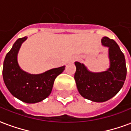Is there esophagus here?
I'll list each match as a JSON object with an SVG mask.
<instances>
[{
  "label": "esophagus",
  "instance_id": "obj_1",
  "mask_svg": "<svg viewBox=\"0 0 131 131\" xmlns=\"http://www.w3.org/2000/svg\"><path fill=\"white\" fill-rule=\"evenodd\" d=\"M78 59V57H75L73 58V61H75V60H76Z\"/></svg>",
  "mask_w": 131,
  "mask_h": 131
}]
</instances>
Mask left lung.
<instances>
[{
  "instance_id": "left-lung-1",
  "label": "left lung",
  "mask_w": 131,
  "mask_h": 131,
  "mask_svg": "<svg viewBox=\"0 0 131 131\" xmlns=\"http://www.w3.org/2000/svg\"><path fill=\"white\" fill-rule=\"evenodd\" d=\"M108 47L110 68L101 73H92L83 63L75 62L74 78L77 88L83 98L94 102H104L115 96L126 80L127 68L124 54L115 40L108 37L101 40Z\"/></svg>"
}]
</instances>
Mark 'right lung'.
Here are the masks:
<instances>
[{
	"label": "right lung",
	"instance_id": "add662e5",
	"mask_svg": "<svg viewBox=\"0 0 131 131\" xmlns=\"http://www.w3.org/2000/svg\"><path fill=\"white\" fill-rule=\"evenodd\" d=\"M27 37L20 38L6 54L3 62V78L10 93L21 101L36 103L42 101L51 93L56 78L65 69V66L40 74H30L19 67L17 56Z\"/></svg>",
	"mask_w": 131,
	"mask_h": 131
}]
</instances>
